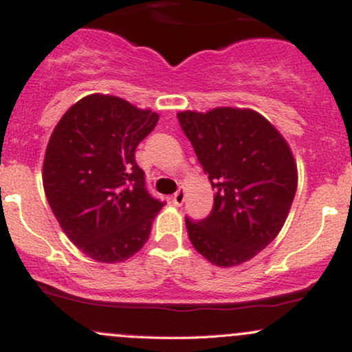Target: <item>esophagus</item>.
I'll return each mask as SVG.
<instances>
[{"instance_id":"obj_1","label":"esophagus","mask_w":352,"mask_h":352,"mask_svg":"<svg viewBox=\"0 0 352 352\" xmlns=\"http://www.w3.org/2000/svg\"><path fill=\"white\" fill-rule=\"evenodd\" d=\"M172 201L177 205V207H180V205L184 204V201H185V188L184 187H180L179 192H177L175 195L172 197Z\"/></svg>"}]
</instances>
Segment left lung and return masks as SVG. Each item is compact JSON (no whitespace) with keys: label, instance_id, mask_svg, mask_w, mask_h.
<instances>
[{"label":"left lung","instance_id":"1","mask_svg":"<svg viewBox=\"0 0 352 352\" xmlns=\"http://www.w3.org/2000/svg\"><path fill=\"white\" fill-rule=\"evenodd\" d=\"M177 117L215 190L205 220L185 218L190 241L212 265L246 263L272 243L288 218L298 187L292 147L253 109L182 111Z\"/></svg>","mask_w":352,"mask_h":352}]
</instances>
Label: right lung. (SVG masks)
<instances>
[{
  "instance_id": "right-lung-1",
  "label": "right lung",
  "mask_w": 352,
  "mask_h": 352,
  "mask_svg": "<svg viewBox=\"0 0 352 352\" xmlns=\"http://www.w3.org/2000/svg\"><path fill=\"white\" fill-rule=\"evenodd\" d=\"M159 114L109 94H89L64 112L47 142L43 187L56 220L84 254L120 263L151 235L164 207L145 190L135 148Z\"/></svg>"
}]
</instances>
